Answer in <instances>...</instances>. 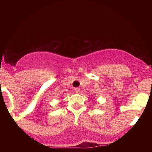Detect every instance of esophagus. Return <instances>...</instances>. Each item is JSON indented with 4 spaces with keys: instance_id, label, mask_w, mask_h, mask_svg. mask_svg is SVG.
Here are the masks:
<instances>
[{
    "instance_id": "obj_1",
    "label": "esophagus",
    "mask_w": 152,
    "mask_h": 152,
    "mask_svg": "<svg viewBox=\"0 0 152 152\" xmlns=\"http://www.w3.org/2000/svg\"><path fill=\"white\" fill-rule=\"evenodd\" d=\"M74 90H75V92H76V94H79L80 92H81V91H80V88H76Z\"/></svg>"
}]
</instances>
